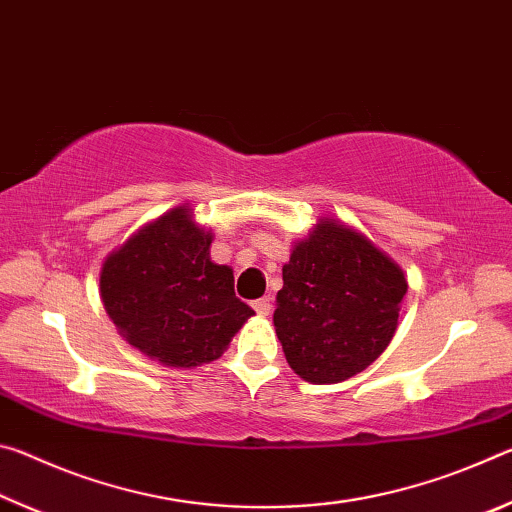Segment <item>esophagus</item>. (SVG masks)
<instances>
[{"label":"esophagus","mask_w":512,"mask_h":512,"mask_svg":"<svg viewBox=\"0 0 512 512\" xmlns=\"http://www.w3.org/2000/svg\"><path fill=\"white\" fill-rule=\"evenodd\" d=\"M253 309L257 311L259 316H268L273 311V300L268 298V296H264V298H259V300H255L253 302Z\"/></svg>","instance_id":"1"}]
</instances>
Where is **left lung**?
I'll use <instances>...</instances> for the list:
<instances>
[{
    "label": "left lung",
    "instance_id": "1",
    "mask_svg": "<svg viewBox=\"0 0 512 512\" xmlns=\"http://www.w3.org/2000/svg\"><path fill=\"white\" fill-rule=\"evenodd\" d=\"M282 280L273 323L284 357L302 379H350L391 343L406 293L404 273L359 232L320 221L293 248Z\"/></svg>",
    "mask_w": 512,
    "mask_h": 512
}]
</instances>
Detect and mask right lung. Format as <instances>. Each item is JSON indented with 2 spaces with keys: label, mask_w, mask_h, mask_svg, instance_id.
Segmentation results:
<instances>
[{
  "label": "right lung",
  "mask_w": 512,
  "mask_h": 512,
  "mask_svg": "<svg viewBox=\"0 0 512 512\" xmlns=\"http://www.w3.org/2000/svg\"><path fill=\"white\" fill-rule=\"evenodd\" d=\"M210 244V232L176 207L103 264V307L146 357L176 368L201 366L221 357L253 316L235 296L232 268L210 262Z\"/></svg>",
  "instance_id": "add662e5"
}]
</instances>
